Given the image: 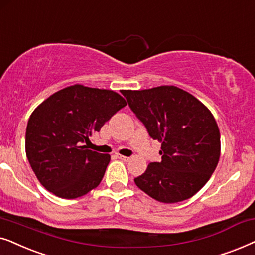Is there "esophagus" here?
<instances>
[{"label": "esophagus", "mask_w": 255, "mask_h": 255, "mask_svg": "<svg viewBox=\"0 0 255 255\" xmlns=\"http://www.w3.org/2000/svg\"><path fill=\"white\" fill-rule=\"evenodd\" d=\"M115 156H117L118 158L122 159V161H129V157H127V156H124V155H121V154H115Z\"/></svg>", "instance_id": "34e87169"}]
</instances>
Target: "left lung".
Masks as SVG:
<instances>
[{
  "mask_svg": "<svg viewBox=\"0 0 255 255\" xmlns=\"http://www.w3.org/2000/svg\"><path fill=\"white\" fill-rule=\"evenodd\" d=\"M122 94L150 137L162 143V161L149 163L135 184L162 203L192 197L206 184L219 161L220 133L211 112L176 86L125 90Z\"/></svg>",
  "mask_w": 255,
  "mask_h": 255,
  "instance_id": "8db88e82",
  "label": "left lung"
}]
</instances>
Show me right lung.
<instances>
[{
	"label": "right lung",
	"mask_w": 255,
	"mask_h": 255,
	"mask_svg": "<svg viewBox=\"0 0 255 255\" xmlns=\"http://www.w3.org/2000/svg\"><path fill=\"white\" fill-rule=\"evenodd\" d=\"M126 105L114 91L79 84L44 100L30 115L25 133L26 157L40 184L66 199L97 188L111 156L85 143Z\"/></svg>",
	"instance_id": "1"
}]
</instances>
